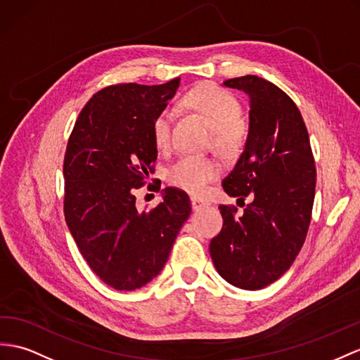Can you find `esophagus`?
I'll return each mask as SVG.
<instances>
[{
    "label": "esophagus",
    "mask_w": 360,
    "mask_h": 360,
    "mask_svg": "<svg viewBox=\"0 0 360 360\" xmlns=\"http://www.w3.org/2000/svg\"><path fill=\"white\" fill-rule=\"evenodd\" d=\"M191 205H192V209H201L207 206L206 201L203 198H198V197H191Z\"/></svg>",
    "instance_id": "34e87169"
}]
</instances>
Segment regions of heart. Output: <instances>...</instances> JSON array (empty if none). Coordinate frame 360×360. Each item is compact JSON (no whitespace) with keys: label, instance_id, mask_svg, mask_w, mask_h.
I'll return each mask as SVG.
<instances>
[{"label":"heart","instance_id":"heart-1","mask_svg":"<svg viewBox=\"0 0 360 360\" xmlns=\"http://www.w3.org/2000/svg\"><path fill=\"white\" fill-rule=\"evenodd\" d=\"M186 107L200 112L215 129L214 145L224 155H233L243 142L241 105L233 94L214 84L200 85L183 98ZM153 140L160 151L171 146V114L160 111L153 122ZM221 165L212 157L185 155L166 172L171 185L189 194H201L210 181L220 177Z\"/></svg>","mask_w":360,"mask_h":360}]
</instances>
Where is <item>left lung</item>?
I'll list each match as a JSON object with an SVG mask.
<instances>
[{"label":"left lung","instance_id":"1","mask_svg":"<svg viewBox=\"0 0 360 360\" xmlns=\"http://www.w3.org/2000/svg\"><path fill=\"white\" fill-rule=\"evenodd\" d=\"M249 96V134L235 168L223 180L227 195L252 203L241 217L220 206L221 232L209 244L221 278L259 290L290 269L311 220L316 168L310 139L296 103L266 79H227Z\"/></svg>","mask_w":360,"mask_h":360}]
</instances>
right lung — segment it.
<instances>
[{"mask_svg":"<svg viewBox=\"0 0 360 360\" xmlns=\"http://www.w3.org/2000/svg\"><path fill=\"white\" fill-rule=\"evenodd\" d=\"M179 84L107 86L86 102L68 139L65 221L90 269L116 290H136L160 274L191 215L180 189L165 188L148 212H139L134 195L157 160L153 122Z\"/></svg>","mask_w":360,"mask_h":360,"instance_id":"obj_1","label":"right lung"}]
</instances>
